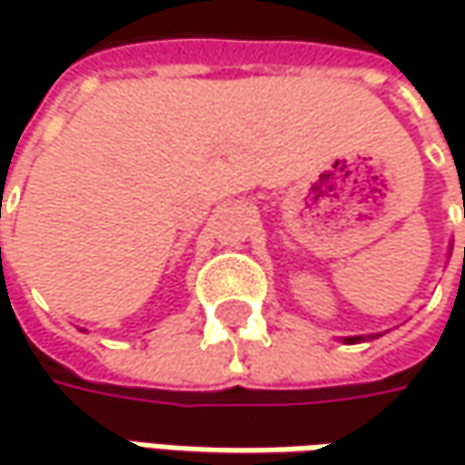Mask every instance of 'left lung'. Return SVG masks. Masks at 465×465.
Returning <instances> with one entry per match:
<instances>
[{
	"instance_id": "left-lung-1",
	"label": "left lung",
	"mask_w": 465,
	"mask_h": 465,
	"mask_svg": "<svg viewBox=\"0 0 465 465\" xmlns=\"http://www.w3.org/2000/svg\"><path fill=\"white\" fill-rule=\"evenodd\" d=\"M0 214H2V199H0ZM0 266H2V248H0Z\"/></svg>"
}]
</instances>
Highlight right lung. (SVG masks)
Segmentation results:
<instances>
[{
	"label": "right lung",
	"instance_id": "add662e5",
	"mask_svg": "<svg viewBox=\"0 0 465 465\" xmlns=\"http://www.w3.org/2000/svg\"><path fill=\"white\" fill-rule=\"evenodd\" d=\"M465 217V212H463ZM463 263H465V251H463ZM381 333H372V336H349V339H344L347 344H357V341H370V339H378Z\"/></svg>",
	"mask_w": 465,
	"mask_h": 465
}]
</instances>
